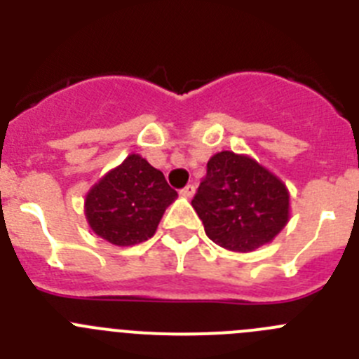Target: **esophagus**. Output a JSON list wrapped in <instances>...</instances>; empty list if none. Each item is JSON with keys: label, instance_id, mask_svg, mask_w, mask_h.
Segmentation results:
<instances>
[{"label": "esophagus", "instance_id": "1", "mask_svg": "<svg viewBox=\"0 0 359 359\" xmlns=\"http://www.w3.org/2000/svg\"><path fill=\"white\" fill-rule=\"evenodd\" d=\"M180 194H182V198H187V199L194 198V194H196V187H194V185H187L185 189H183L182 192H180Z\"/></svg>", "mask_w": 359, "mask_h": 359}]
</instances>
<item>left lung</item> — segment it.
<instances>
[{"instance_id": "1", "label": "left lung", "mask_w": 359, "mask_h": 359, "mask_svg": "<svg viewBox=\"0 0 359 359\" xmlns=\"http://www.w3.org/2000/svg\"><path fill=\"white\" fill-rule=\"evenodd\" d=\"M192 207L208 239L237 253L269 244L291 217L286 183L255 158L233 151L208 160Z\"/></svg>"}]
</instances>
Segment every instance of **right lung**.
I'll use <instances>...</instances> for the list:
<instances>
[{
    "label": "right lung",
    "instance_id": "obj_1",
    "mask_svg": "<svg viewBox=\"0 0 359 359\" xmlns=\"http://www.w3.org/2000/svg\"><path fill=\"white\" fill-rule=\"evenodd\" d=\"M177 192L144 156L131 152L107 170L84 198L86 221L107 243L135 246L151 239Z\"/></svg>",
    "mask_w": 359,
    "mask_h": 359
}]
</instances>
